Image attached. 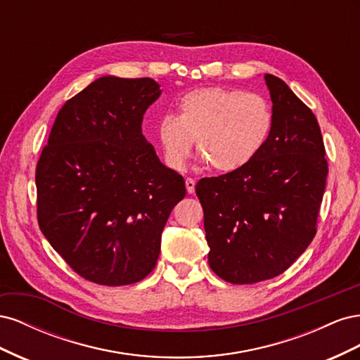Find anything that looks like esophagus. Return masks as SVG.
I'll list each match as a JSON object with an SVG mask.
<instances>
[{
  "instance_id": "34e87169",
  "label": "esophagus",
  "mask_w": 360,
  "mask_h": 360,
  "mask_svg": "<svg viewBox=\"0 0 360 360\" xmlns=\"http://www.w3.org/2000/svg\"><path fill=\"white\" fill-rule=\"evenodd\" d=\"M186 191H188V193L195 192V180L193 179H186Z\"/></svg>"
}]
</instances>
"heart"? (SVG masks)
Segmentation results:
<instances>
[{
	"label": "heart",
	"instance_id": "obj_1",
	"mask_svg": "<svg viewBox=\"0 0 360 360\" xmlns=\"http://www.w3.org/2000/svg\"><path fill=\"white\" fill-rule=\"evenodd\" d=\"M177 111V117H162L158 126L163 158L174 169L186 167L193 141L212 169H240L264 147L274 126V112L263 96L222 86L186 93Z\"/></svg>",
	"mask_w": 360,
	"mask_h": 360
}]
</instances>
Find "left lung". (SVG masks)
Returning a JSON list of instances; mask_svg holds the SVG:
<instances>
[{
    "instance_id": "left-lung-1",
    "label": "left lung",
    "mask_w": 360,
    "mask_h": 360,
    "mask_svg": "<svg viewBox=\"0 0 360 360\" xmlns=\"http://www.w3.org/2000/svg\"><path fill=\"white\" fill-rule=\"evenodd\" d=\"M274 126L246 167L201 179L209 264L231 284H255L285 271L317 233L328 160L317 118L274 75H264Z\"/></svg>"
}]
</instances>
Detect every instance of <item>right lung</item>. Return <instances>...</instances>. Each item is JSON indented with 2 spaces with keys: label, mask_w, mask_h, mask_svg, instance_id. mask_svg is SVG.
<instances>
[{
  "label": "right lung",
  "mask_w": 360,
  "mask_h": 360,
  "mask_svg": "<svg viewBox=\"0 0 360 360\" xmlns=\"http://www.w3.org/2000/svg\"><path fill=\"white\" fill-rule=\"evenodd\" d=\"M151 78L102 76L63 105L36 169L37 221L76 274L129 285L155 269L184 180L143 135Z\"/></svg>",
  "instance_id": "right-lung-1"
}]
</instances>
